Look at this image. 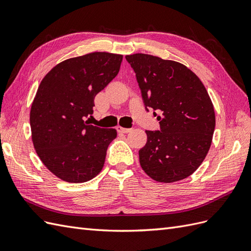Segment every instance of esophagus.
<instances>
[{
    "mask_svg": "<svg viewBox=\"0 0 251 251\" xmlns=\"http://www.w3.org/2000/svg\"><path fill=\"white\" fill-rule=\"evenodd\" d=\"M117 131L119 132V133H128V132H131L132 131V128H126V127H123V126H117Z\"/></svg>",
    "mask_w": 251,
    "mask_h": 251,
    "instance_id": "esophagus-1",
    "label": "esophagus"
}]
</instances>
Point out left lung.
Returning a JSON list of instances; mask_svg holds the SVG:
<instances>
[{
    "mask_svg": "<svg viewBox=\"0 0 251 251\" xmlns=\"http://www.w3.org/2000/svg\"><path fill=\"white\" fill-rule=\"evenodd\" d=\"M136 73L146 110L160 131H146L139 162L149 177L172 183L198 170L211 146L216 115L214 104L200 78L183 64L135 53L126 56Z\"/></svg>",
    "mask_w": 251,
    "mask_h": 251,
    "instance_id": "left-lung-1",
    "label": "left lung"
}]
</instances>
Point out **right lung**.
I'll return each instance as SVG.
<instances>
[{"mask_svg":"<svg viewBox=\"0 0 251 251\" xmlns=\"http://www.w3.org/2000/svg\"><path fill=\"white\" fill-rule=\"evenodd\" d=\"M123 55L92 52L68 58L45 75L31 104L30 126L37 156L60 180L83 183L103 168L115 128L85 120L95 96L115 78Z\"/></svg>","mask_w":251,"mask_h":251,"instance_id":"right-lung-1","label":"right lung"}]
</instances>
